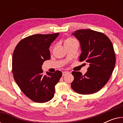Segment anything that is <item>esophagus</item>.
<instances>
[{
	"instance_id": "1",
	"label": "esophagus",
	"mask_w": 123,
	"mask_h": 123,
	"mask_svg": "<svg viewBox=\"0 0 123 123\" xmlns=\"http://www.w3.org/2000/svg\"><path fill=\"white\" fill-rule=\"evenodd\" d=\"M68 73H69L68 72H66V71L63 72V76H64L65 75H66L67 74H68Z\"/></svg>"
}]
</instances>
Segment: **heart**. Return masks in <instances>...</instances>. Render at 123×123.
I'll return each mask as SVG.
<instances>
[{
    "label": "heart",
    "instance_id": "b5f03b06",
    "mask_svg": "<svg viewBox=\"0 0 123 123\" xmlns=\"http://www.w3.org/2000/svg\"><path fill=\"white\" fill-rule=\"evenodd\" d=\"M74 42H76V40L73 39V38H67V40H65L64 45L68 44V43H74Z\"/></svg>",
    "mask_w": 123,
    "mask_h": 123
}]
</instances>
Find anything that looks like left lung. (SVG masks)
Returning <instances> with one entry per match:
<instances>
[{
  "label": "left lung",
  "instance_id": "8db88e82",
  "mask_svg": "<svg viewBox=\"0 0 123 123\" xmlns=\"http://www.w3.org/2000/svg\"><path fill=\"white\" fill-rule=\"evenodd\" d=\"M72 35L80 43V61L89 65L84 75L80 72H72L74 79L72 88L82 95L96 93L108 82L115 67L113 46L105 34L91 30H77Z\"/></svg>",
  "mask_w": 123,
  "mask_h": 123
}]
</instances>
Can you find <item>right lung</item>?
<instances>
[{
  "mask_svg": "<svg viewBox=\"0 0 123 123\" xmlns=\"http://www.w3.org/2000/svg\"><path fill=\"white\" fill-rule=\"evenodd\" d=\"M59 33L37 34L23 38L15 48L12 72L16 83L23 93L35 102L43 103L53 98L55 86L62 72L43 74L42 65L50 59L49 48Z\"/></svg>",
  "mask_w": 123,
  "mask_h": 123,
  "instance_id": "obj_1",
  "label": "right lung"
}]
</instances>
